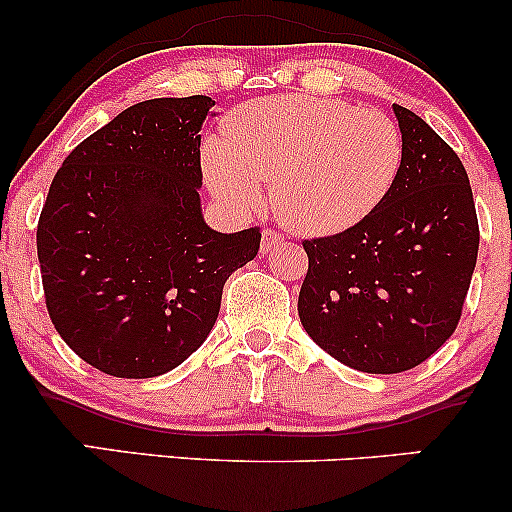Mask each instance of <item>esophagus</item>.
I'll return each mask as SVG.
<instances>
[{"instance_id": "1", "label": "esophagus", "mask_w": 512, "mask_h": 512, "mask_svg": "<svg viewBox=\"0 0 512 512\" xmlns=\"http://www.w3.org/2000/svg\"><path fill=\"white\" fill-rule=\"evenodd\" d=\"M279 245H284V238H281V233L272 231V228H267L262 236V243H260V252L262 255H269V252L279 248Z\"/></svg>"}]
</instances>
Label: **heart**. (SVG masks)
I'll use <instances>...</instances> for the list:
<instances>
[{
	"instance_id": "heart-1",
	"label": "heart",
	"mask_w": 512,
	"mask_h": 512,
	"mask_svg": "<svg viewBox=\"0 0 512 512\" xmlns=\"http://www.w3.org/2000/svg\"><path fill=\"white\" fill-rule=\"evenodd\" d=\"M404 158L390 117L332 98H262L236 110L202 151L207 185L238 214L272 187L281 223L301 236H337L390 195Z\"/></svg>"
}]
</instances>
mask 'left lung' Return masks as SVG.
Returning <instances> with one entry per match:
<instances>
[{
  "instance_id": "8db88e82",
  "label": "left lung",
  "mask_w": 512,
  "mask_h": 512,
  "mask_svg": "<svg viewBox=\"0 0 512 512\" xmlns=\"http://www.w3.org/2000/svg\"><path fill=\"white\" fill-rule=\"evenodd\" d=\"M404 142L380 207L337 236L303 240L308 274L298 317L344 366L402 373L450 339L479 252L467 170L431 127L392 105Z\"/></svg>"
}]
</instances>
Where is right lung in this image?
<instances>
[{"mask_svg":"<svg viewBox=\"0 0 512 512\" xmlns=\"http://www.w3.org/2000/svg\"><path fill=\"white\" fill-rule=\"evenodd\" d=\"M209 96L122 110L64 158L38 221L45 305L76 356L115 378H156L209 337L223 284L255 260L260 228L202 216Z\"/></svg>","mask_w":512,"mask_h":512,"instance_id":"right-lung-1","label":"right lung"}]
</instances>
